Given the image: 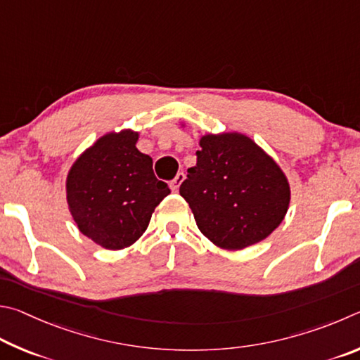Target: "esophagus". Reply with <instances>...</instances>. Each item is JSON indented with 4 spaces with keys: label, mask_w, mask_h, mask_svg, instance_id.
Returning <instances> with one entry per match:
<instances>
[{
    "label": "esophagus",
    "mask_w": 360,
    "mask_h": 360,
    "mask_svg": "<svg viewBox=\"0 0 360 360\" xmlns=\"http://www.w3.org/2000/svg\"><path fill=\"white\" fill-rule=\"evenodd\" d=\"M184 180H185V174L184 172L176 174L175 179L170 181V188H172V191H179V188H180L181 184H184Z\"/></svg>",
    "instance_id": "1"
}]
</instances>
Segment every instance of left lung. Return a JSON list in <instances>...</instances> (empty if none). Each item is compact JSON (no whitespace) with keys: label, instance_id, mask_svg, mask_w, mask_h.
Instances as JSON below:
<instances>
[{"label":"left lung","instance_id":"1","mask_svg":"<svg viewBox=\"0 0 360 360\" xmlns=\"http://www.w3.org/2000/svg\"><path fill=\"white\" fill-rule=\"evenodd\" d=\"M180 185L205 237L226 250L261 242L285 218L291 191L283 170L250 137L204 136Z\"/></svg>","mask_w":360,"mask_h":360}]
</instances>
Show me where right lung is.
<instances>
[{
	"mask_svg": "<svg viewBox=\"0 0 360 360\" xmlns=\"http://www.w3.org/2000/svg\"><path fill=\"white\" fill-rule=\"evenodd\" d=\"M134 131L110 132L72 164L68 205L82 234L107 250L134 243L148 228L155 207L170 193L153 161L136 148Z\"/></svg>",
	"mask_w": 360,
	"mask_h": 360,
	"instance_id": "1",
	"label": "right lung"
}]
</instances>
